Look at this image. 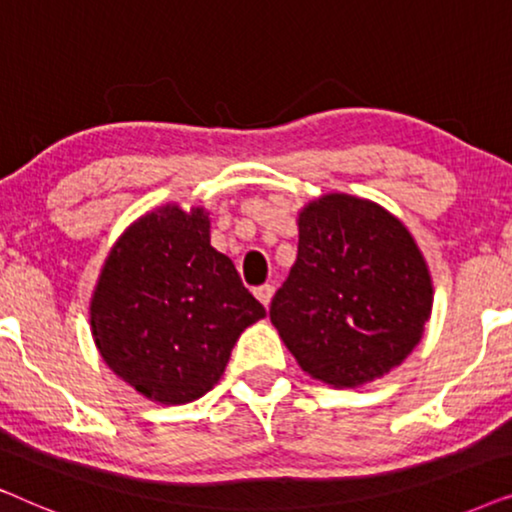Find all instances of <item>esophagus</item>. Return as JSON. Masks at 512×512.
Masks as SVG:
<instances>
[{
  "label": "esophagus",
  "mask_w": 512,
  "mask_h": 512,
  "mask_svg": "<svg viewBox=\"0 0 512 512\" xmlns=\"http://www.w3.org/2000/svg\"><path fill=\"white\" fill-rule=\"evenodd\" d=\"M272 293H275V286L272 284H261V286H256L254 289V296L261 300V303L268 307L270 305V300H272Z\"/></svg>",
  "instance_id": "34e87169"
}]
</instances>
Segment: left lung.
<instances>
[{
  "instance_id": "left-lung-1",
  "label": "left lung",
  "mask_w": 512,
  "mask_h": 512,
  "mask_svg": "<svg viewBox=\"0 0 512 512\" xmlns=\"http://www.w3.org/2000/svg\"><path fill=\"white\" fill-rule=\"evenodd\" d=\"M431 303L408 228L375 202L328 193L298 216V256L270 321L307 375L354 389L408 359Z\"/></svg>"
}]
</instances>
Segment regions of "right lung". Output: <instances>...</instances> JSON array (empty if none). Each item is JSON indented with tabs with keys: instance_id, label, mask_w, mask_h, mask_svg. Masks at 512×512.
<instances>
[{
	"instance_id": "add662e5",
	"label": "right lung",
	"mask_w": 512,
	"mask_h": 512,
	"mask_svg": "<svg viewBox=\"0 0 512 512\" xmlns=\"http://www.w3.org/2000/svg\"><path fill=\"white\" fill-rule=\"evenodd\" d=\"M265 307L209 244L202 207L165 205L111 249L90 300L102 359L139 394L191 403L221 380L237 338Z\"/></svg>"
}]
</instances>
